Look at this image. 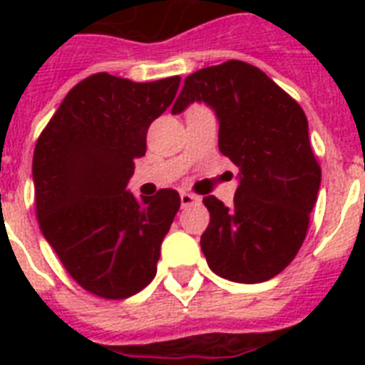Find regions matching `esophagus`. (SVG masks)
I'll use <instances>...</instances> for the list:
<instances>
[{"label":"esophagus","instance_id":"esophagus-1","mask_svg":"<svg viewBox=\"0 0 365 365\" xmlns=\"http://www.w3.org/2000/svg\"><path fill=\"white\" fill-rule=\"evenodd\" d=\"M180 200H182V206L185 208V206H191V205H199L200 199L197 197V195H191V193H185L183 191L182 195H180Z\"/></svg>","mask_w":365,"mask_h":365}]
</instances>
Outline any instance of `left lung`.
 Here are the masks:
<instances>
[{
	"label": "left lung",
	"mask_w": 365,
	"mask_h": 365,
	"mask_svg": "<svg viewBox=\"0 0 365 365\" xmlns=\"http://www.w3.org/2000/svg\"><path fill=\"white\" fill-rule=\"evenodd\" d=\"M205 102L220 121V151L240 168L233 205L202 199L200 237L208 267L242 284L265 282L292 263L307 237L322 170L305 111L259 68L242 60L185 77L172 113Z\"/></svg>",
	"instance_id": "left-lung-1"
}]
</instances>
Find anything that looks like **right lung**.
Segmentation results:
<instances>
[{
    "label": "right lung",
    "mask_w": 365,
    "mask_h": 365,
    "mask_svg": "<svg viewBox=\"0 0 365 365\" xmlns=\"http://www.w3.org/2000/svg\"><path fill=\"white\" fill-rule=\"evenodd\" d=\"M182 77L134 83L100 71L66 94L34 151L36 216L43 237L88 294L125 299L157 272L180 195L126 191L149 125L172 104Z\"/></svg>",
    "instance_id": "right-lung-1"
}]
</instances>
